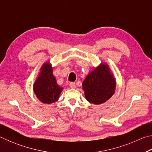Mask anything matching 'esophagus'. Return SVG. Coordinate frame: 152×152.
I'll return each instance as SVG.
<instances>
[{
	"label": "esophagus",
	"mask_w": 152,
	"mask_h": 152,
	"mask_svg": "<svg viewBox=\"0 0 152 152\" xmlns=\"http://www.w3.org/2000/svg\"><path fill=\"white\" fill-rule=\"evenodd\" d=\"M70 86L71 88H76V84L75 82H70Z\"/></svg>",
	"instance_id": "34e87169"
}]
</instances>
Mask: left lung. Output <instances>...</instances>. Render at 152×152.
<instances>
[{"mask_svg": "<svg viewBox=\"0 0 152 152\" xmlns=\"http://www.w3.org/2000/svg\"><path fill=\"white\" fill-rule=\"evenodd\" d=\"M115 87V80L104 64L92 71L82 83L86 100L95 104L109 100L114 94Z\"/></svg>", "mask_w": 152, "mask_h": 152, "instance_id": "obj_1", "label": "left lung"}]
</instances>
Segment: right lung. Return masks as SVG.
Segmentation results:
<instances>
[{
	"label": "right lung",
	"instance_id": "right-lung-1",
	"mask_svg": "<svg viewBox=\"0 0 152 152\" xmlns=\"http://www.w3.org/2000/svg\"><path fill=\"white\" fill-rule=\"evenodd\" d=\"M42 72L35 82L33 89L39 101L50 104L57 101L63 88L56 82L50 64H44Z\"/></svg>",
	"mask_w": 152,
	"mask_h": 152
}]
</instances>
